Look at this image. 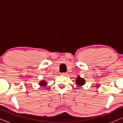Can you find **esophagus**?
Returning <instances> with one entry per match:
<instances>
[{
	"mask_svg": "<svg viewBox=\"0 0 123 123\" xmlns=\"http://www.w3.org/2000/svg\"><path fill=\"white\" fill-rule=\"evenodd\" d=\"M67 73H61V74H62V75H67Z\"/></svg>",
	"mask_w": 123,
	"mask_h": 123,
	"instance_id": "esophagus-1",
	"label": "esophagus"
}]
</instances>
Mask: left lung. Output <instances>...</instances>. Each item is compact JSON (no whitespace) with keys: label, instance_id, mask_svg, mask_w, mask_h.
I'll return each instance as SVG.
<instances>
[{"label":"left lung","instance_id":"8db88e82","mask_svg":"<svg viewBox=\"0 0 123 123\" xmlns=\"http://www.w3.org/2000/svg\"><path fill=\"white\" fill-rule=\"evenodd\" d=\"M76 83L77 85H78L80 86H81L83 85L85 83V80L83 78H80V77H77V80H76Z\"/></svg>","mask_w":123,"mask_h":123}]
</instances>
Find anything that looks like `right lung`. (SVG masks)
Returning <instances> with one entry per match:
<instances>
[{"label": "right lung", "instance_id": "right-lung-1", "mask_svg": "<svg viewBox=\"0 0 123 123\" xmlns=\"http://www.w3.org/2000/svg\"><path fill=\"white\" fill-rule=\"evenodd\" d=\"M40 85L42 86H45L46 85V82H45V81H42L41 82H40Z\"/></svg>", "mask_w": 123, "mask_h": 123}]
</instances>
